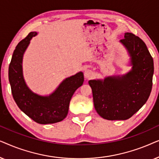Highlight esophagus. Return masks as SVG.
<instances>
[{"instance_id":"1","label":"esophagus","mask_w":159,"mask_h":159,"mask_svg":"<svg viewBox=\"0 0 159 159\" xmlns=\"http://www.w3.org/2000/svg\"><path fill=\"white\" fill-rule=\"evenodd\" d=\"M84 77H85L87 79H89V78L93 77V72L92 70H90V69H86V70L84 71Z\"/></svg>"}]
</instances>
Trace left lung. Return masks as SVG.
Wrapping results in <instances>:
<instances>
[{"instance_id":"1","label":"left lung","mask_w":159,"mask_h":159,"mask_svg":"<svg viewBox=\"0 0 159 159\" xmlns=\"http://www.w3.org/2000/svg\"><path fill=\"white\" fill-rule=\"evenodd\" d=\"M119 42L127 50L131 69L88 82L95 110L107 120L129 119L146 103L153 84V60L145 43L130 32H125Z\"/></svg>"}]
</instances>
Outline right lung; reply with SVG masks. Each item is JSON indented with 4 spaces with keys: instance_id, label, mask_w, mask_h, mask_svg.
Returning <instances> with one entry per match:
<instances>
[{
    "instance_id": "obj_1",
    "label": "right lung",
    "mask_w": 159,
    "mask_h": 159,
    "mask_svg": "<svg viewBox=\"0 0 159 159\" xmlns=\"http://www.w3.org/2000/svg\"><path fill=\"white\" fill-rule=\"evenodd\" d=\"M37 34V32H30L18 43L13 53L8 68L12 95L21 111L35 122L41 125L59 122L67 116L71 97L83 84L84 75L80 71L66 78L48 95H39L30 90L23 75V56L31 39Z\"/></svg>"
}]
</instances>
